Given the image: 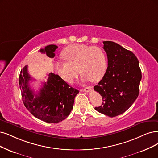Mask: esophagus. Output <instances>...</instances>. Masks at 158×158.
Returning a JSON list of instances; mask_svg holds the SVG:
<instances>
[{
    "instance_id": "1",
    "label": "esophagus",
    "mask_w": 158,
    "mask_h": 158,
    "mask_svg": "<svg viewBox=\"0 0 158 158\" xmlns=\"http://www.w3.org/2000/svg\"><path fill=\"white\" fill-rule=\"evenodd\" d=\"M92 89H93L92 86H87V87H86L85 89H83L82 90L85 91V92H89L92 90Z\"/></svg>"
}]
</instances>
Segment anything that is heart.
<instances>
[{
    "instance_id": "1",
    "label": "heart",
    "mask_w": 158,
    "mask_h": 158,
    "mask_svg": "<svg viewBox=\"0 0 158 158\" xmlns=\"http://www.w3.org/2000/svg\"><path fill=\"white\" fill-rule=\"evenodd\" d=\"M66 61L58 62L55 69L65 81L73 83L80 73L83 81L96 82L102 78L107 66L106 55L102 49L83 44L69 46L63 52Z\"/></svg>"
}]
</instances>
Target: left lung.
Listing matches in <instances>:
<instances>
[{
    "label": "left lung",
    "mask_w": 158,
    "mask_h": 158,
    "mask_svg": "<svg viewBox=\"0 0 158 158\" xmlns=\"http://www.w3.org/2000/svg\"><path fill=\"white\" fill-rule=\"evenodd\" d=\"M108 66L94 90L102 96L103 103L95 107L98 112L114 117L124 113L139 96L142 78L139 60L131 51L110 41H105Z\"/></svg>",
    "instance_id": "8db88e82"
}]
</instances>
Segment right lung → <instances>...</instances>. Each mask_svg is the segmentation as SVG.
Wrapping results in <instances>:
<instances>
[{
  "instance_id": "add662e5",
  "label": "right lung",
  "mask_w": 158,
  "mask_h": 158,
  "mask_svg": "<svg viewBox=\"0 0 158 158\" xmlns=\"http://www.w3.org/2000/svg\"><path fill=\"white\" fill-rule=\"evenodd\" d=\"M57 48L55 45H49L39 51L53 58ZM48 76L39 92L35 93L29 85L32 79L28 72V66L23 68L19 77L22 100L25 107L36 118L48 123H58L71 113L75 97L79 91L69 86L58 75L50 73Z\"/></svg>"
}]
</instances>
